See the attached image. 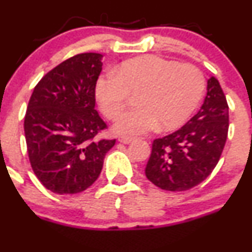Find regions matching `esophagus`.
Here are the masks:
<instances>
[{
	"mask_svg": "<svg viewBox=\"0 0 252 252\" xmlns=\"http://www.w3.org/2000/svg\"><path fill=\"white\" fill-rule=\"evenodd\" d=\"M120 143H124V144H129L133 142V138H131V137H119L118 139Z\"/></svg>",
	"mask_w": 252,
	"mask_h": 252,
	"instance_id": "esophagus-1",
	"label": "esophagus"
}]
</instances>
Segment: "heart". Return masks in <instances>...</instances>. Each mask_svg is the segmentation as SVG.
Returning a JSON list of instances; mask_svg holds the SVG:
<instances>
[{
    "mask_svg": "<svg viewBox=\"0 0 252 252\" xmlns=\"http://www.w3.org/2000/svg\"><path fill=\"white\" fill-rule=\"evenodd\" d=\"M203 89L205 78L192 64L142 56L99 77L95 98L104 115L114 120L125 108L128 93L137 92L134 103L138 106L119 118L115 131L139 136L159 125L163 129H174L185 124L197 108Z\"/></svg>",
    "mask_w": 252,
    "mask_h": 252,
    "instance_id": "obj_1",
    "label": "heart"
}]
</instances>
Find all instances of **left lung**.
Listing matches in <instances>:
<instances>
[{"label": "left lung", "mask_w": 252, "mask_h": 252, "mask_svg": "<svg viewBox=\"0 0 252 252\" xmlns=\"http://www.w3.org/2000/svg\"><path fill=\"white\" fill-rule=\"evenodd\" d=\"M228 128V103L218 79L211 77L200 111L180 129L153 141L147 179L166 191H186L197 186L216 168Z\"/></svg>", "instance_id": "obj_1"}]
</instances>
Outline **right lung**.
I'll list each match as a JSON object with an SVG mask.
<instances>
[{
    "label": "right lung",
    "mask_w": 252,
    "mask_h": 252,
    "mask_svg": "<svg viewBox=\"0 0 252 252\" xmlns=\"http://www.w3.org/2000/svg\"><path fill=\"white\" fill-rule=\"evenodd\" d=\"M103 55L79 54L45 74L34 88L24 118L34 174L59 195H74L95 183L115 139L95 136L106 124L95 110V84Z\"/></svg>",
    "instance_id": "obj_1"
}]
</instances>
